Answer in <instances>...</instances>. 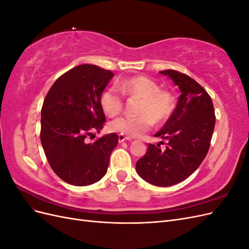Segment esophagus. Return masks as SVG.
I'll use <instances>...</instances> for the list:
<instances>
[{
	"label": "esophagus",
	"instance_id": "34e87169",
	"mask_svg": "<svg viewBox=\"0 0 249 249\" xmlns=\"http://www.w3.org/2000/svg\"><path fill=\"white\" fill-rule=\"evenodd\" d=\"M125 140H131V138L126 137V136H124V135H118V141L119 142H124Z\"/></svg>",
	"mask_w": 249,
	"mask_h": 249
}]
</instances>
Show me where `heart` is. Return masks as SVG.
Wrapping results in <instances>:
<instances>
[{"mask_svg": "<svg viewBox=\"0 0 249 249\" xmlns=\"http://www.w3.org/2000/svg\"><path fill=\"white\" fill-rule=\"evenodd\" d=\"M118 89L123 94L141 99L139 116H123L110 123L112 132L126 137H137L148 131L156 124L167 120L173 110V96L167 90H162L157 82L145 76H136L118 81ZM114 87L105 89L100 96V105L108 116H116L123 110V95Z\"/></svg>", "mask_w": 249, "mask_h": 249, "instance_id": "obj_1", "label": "heart"}]
</instances>
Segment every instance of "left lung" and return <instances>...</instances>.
Listing matches in <instances>:
<instances>
[{"instance_id":"8db88e82","label":"left lung","mask_w":249,"mask_h":249,"mask_svg":"<svg viewBox=\"0 0 249 249\" xmlns=\"http://www.w3.org/2000/svg\"><path fill=\"white\" fill-rule=\"evenodd\" d=\"M178 87L177 107L155 137L167 139L166 149L148 144L136 163L138 175L147 183L168 187L183 182L205 159L215 126L213 102L198 83L179 71H160ZM163 142V141H161Z\"/></svg>"}]
</instances>
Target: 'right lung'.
<instances>
[{"instance_id": "obj_1", "label": "right lung", "mask_w": 249, "mask_h": 249, "mask_svg": "<svg viewBox=\"0 0 249 249\" xmlns=\"http://www.w3.org/2000/svg\"><path fill=\"white\" fill-rule=\"evenodd\" d=\"M113 77L100 66L82 64L58 78L44 99L41 144L52 169L71 185H91L107 172L117 134L105 135L93 143L86 138L103 129L106 116L100 96Z\"/></svg>"}]
</instances>
